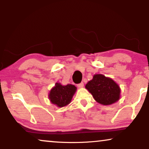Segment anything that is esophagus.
Segmentation results:
<instances>
[{
    "label": "esophagus",
    "mask_w": 149,
    "mask_h": 149,
    "mask_svg": "<svg viewBox=\"0 0 149 149\" xmlns=\"http://www.w3.org/2000/svg\"><path fill=\"white\" fill-rule=\"evenodd\" d=\"M77 86H78L79 87H83V86H84V83H83V82L81 83H79V84L77 85Z\"/></svg>",
    "instance_id": "esophagus-1"
}]
</instances>
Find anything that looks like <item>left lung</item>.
<instances>
[{
  "label": "left lung",
  "mask_w": 149,
  "mask_h": 149,
  "mask_svg": "<svg viewBox=\"0 0 149 149\" xmlns=\"http://www.w3.org/2000/svg\"><path fill=\"white\" fill-rule=\"evenodd\" d=\"M97 102L103 105L115 103L119 99L120 88L113 79L102 74H95L85 85Z\"/></svg>",
  "instance_id": "1"
}]
</instances>
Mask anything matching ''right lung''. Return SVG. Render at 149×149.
<instances>
[{"label": "right lung", "instance_id": "right-lung-1", "mask_svg": "<svg viewBox=\"0 0 149 149\" xmlns=\"http://www.w3.org/2000/svg\"><path fill=\"white\" fill-rule=\"evenodd\" d=\"M76 89V87L73 85H62L57 83L56 86L51 90L49 97L52 104L58 107H63L70 102Z\"/></svg>", "mask_w": 149, "mask_h": 149}]
</instances>
